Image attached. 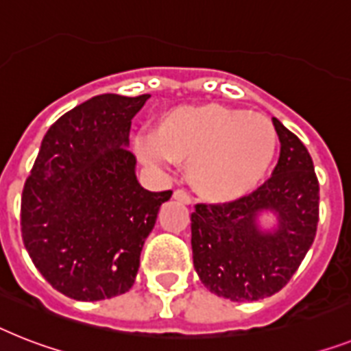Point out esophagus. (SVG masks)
I'll use <instances>...</instances> for the list:
<instances>
[{
	"mask_svg": "<svg viewBox=\"0 0 351 351\" xmlns=\"http://www.w3.org/2000/svg\"><path fill=\"white\" fill-rule=\"evenodd\" d=\"M173 199L182 202V204H190V202H192V197H190V193H188L186 190H176V192H173Z\"/></svg>",
	"mask_w": 351,
	"mask_h": 351,
	"instance_id": "esophagus-1",
	"label": "esophagus"
}]
</instances>
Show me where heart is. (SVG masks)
I'll return each mask as SVG.
<instances>
[{"instance_id": "1", "label": "heart", "mask_w": 351, "mask_h": 351, "mask_svg": "<svg viewBox=\"0 0 351 351\" xmlns=\"http://www.w3.org/2000/svg\"><path fill=\"white\" fill-rule=\"evenodd\" d=\"M276 150V130L258 112L204 104L165 112L154 136L134 140L136 156L161 169L186 165L192 188L210 202H233L263 181Z\"/></svg>"}]
</instances>
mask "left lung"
<instances>
[{"label":"left lung","mask_w":351,"mask_h":351,"mask_svg":"<svg viewBox=\"0 0 351 351\" xmlns=\"http://www.w3.org/2000/svg\"><path fill=\"white\" fill-rule=\"evenodd\" d=\"M280 159L258 190L226 204H197L192 213L193 267L210 292L231 301L263 300L282 291L314 242L319 182L306 147L273 118ZM262 213L277 226L265 230Z\"/></svg>","instance_id":"left-lung-1"}]
</instances>
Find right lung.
Masks as SVG:
<instances>
[{"label": "right lung", "mask_w": 351, "mask_h": 351, "mask_svg": "<svg viewBox=\"0 0 351 351\" xmlns=\"http://www.w3.org/2000/svg\"><path fill=\"white\" fill-rule=\"evenodd\" d=\"M150 95H98L55 121L21 197L32 262L64 296L98 301L129 291L163 202L136 179L130 120Z\"/></svg>", "instance_id": "right-lung-1"}]
</instances>
